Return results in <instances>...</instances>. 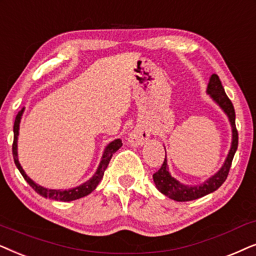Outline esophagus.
Masks as SVG:
<instances>
[{
  "label": "esophagus",
  "instance_id": "34e87169",
  "mask_svg": "<svg viewBox=\"0 0 256 256\" xmlns=\"http://www.w3.org/2000/svg\"><path fill=\"white\" fill-rule=\"evenodd\" d=\"M148 137L150 134L146 128H142V126H137V128H134L130 134L128 142H130L132 145H142L146 140H148Z\"/></svg>",
  "mask_w": 256,
  "mask_h": 256
}]
</instances>
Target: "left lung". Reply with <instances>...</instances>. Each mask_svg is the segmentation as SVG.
<instances>
[{
  "label": "left lung",
  "instance_id": "1",
  "mask_svg": "<svg viewBox=\"0 0 256 256\" xmlns=\"http://www.w3.org/2000/svg\"><path fill=\"white\" fill-rule=\"evenodd\" d=\"M207 92L210 96L220 105V108L224 111V114L230 118L232 125V132H233V140H232V148L228 153L226 162L224 166L218 173H216L212 178H210L207 182L202 184L200 186H186L180 184L178 180H176L170 174L168 168V160L164 159L162 165L160 168L153 174V182H154L156 188H158L166 196L171 198L176 202H190V200L199 199L207 196V194L214 192L227 179L228 173H230L232 162H233L234 154L236 152L238 142H239V134H238L236 126H235V111L234 106L232 104L230 98L227 97L224 88L221 84V80L218 74L210 76L208 86H207Z\"/></svg>",
  "mask_w": 256,
  "mask_h": 256
}]
</instances>
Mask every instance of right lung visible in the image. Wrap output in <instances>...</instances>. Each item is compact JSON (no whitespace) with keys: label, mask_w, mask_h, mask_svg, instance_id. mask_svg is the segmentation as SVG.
<instances>
[{"label":"right lung","mask_w":256,"mask_h":256,"mask_svg":"<svg viewBox=\"0 0 256 256\" xmlns=\"http://www.w3.org/2000/svg\"><path fill=\"white\" fill-rule=\"evenodd\" d=\"M24 108H22L21 111L18 112L15 118V122H14V142H12V156H14V162H15L16 168H18V171L21 172V174L23 176V178L26 179V182L29 184L30 186L32 187L34 190H36L40 196H42L44 198H50L52 200H57V202H72V200L80 199V198L86 196L88 194H90L92 190L96 188L98 186V184L100 182L102 178H103L105 170H106L108 162L114 156V153L116 151H118L119 148H122V142L120 139H116L112 142H110L105 148V152L103 154V158H102V162L100 164V168H98L97 172L94 173V176L91 178L90 180H88L86 182H84L83 185L74 187V188L71 190H48L44 188V187L37 185L36 182H34L32 179L29 178L28 176L26 174V172L23 171V168H21L18 162V158H17V136H18V128H20V122H21V117Z\"/></svg>","instance_id":"add662e5"}]
</instances>
